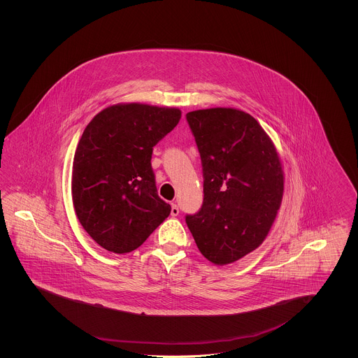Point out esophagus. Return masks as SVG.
I'll return each instance as SVG.
<instances>
[{
  "label": "esophagus",
  "instance_id": "esophagus-1",
  "mask_svg": "<svg viewBox=\"0 0 358 358\" xmlns=\"http://www.w3.org/2000/svg\"><path fill=\"white\" fill-rule=\"evenodd\" d=\"M171 216H178V213H180V209H178V206L176 203H171Z\"/></svg>",
  "mask_w": 358,
  "mask_h": 358
}]
</instances>
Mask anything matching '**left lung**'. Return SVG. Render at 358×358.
<instances>
[{"instance_id": "1", "label": "left lung", "mask_w": 358, "mask_h": 358, "mask_svg": "<svg viewBox=\"0 0 358 358\" xmlns=\"http://www.w3.org/2000/svg\"><path fill=\"white\" fill-rule=\"evenodd\" d=\"M203 166L204 200L185 222L201 254L228 264L257 248L283 194V171L271 139L235 108L187 113Z\"/></svg>"}]
</instances>
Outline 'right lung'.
I'll use <instances>...</instances> for the list:
<instances>
[{"label":"right lung","instance_id":"1","mask_svg":"<svg viewBox=\"0 0 358 358\" xmlns=\"http://www.w3.org/2000/svg\"><path fill=\"white\" fill-rule=\"evenodd\" d=\"M178 108L117 104L91 120L72 166V200L85 232L110 252L136 250L171 215L157 192L153 148L177 126Z\"/></svg>","mask_w":358,"mask_h":358}]
</instances>
